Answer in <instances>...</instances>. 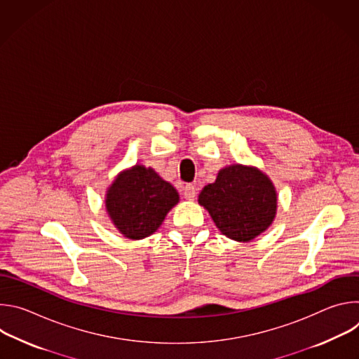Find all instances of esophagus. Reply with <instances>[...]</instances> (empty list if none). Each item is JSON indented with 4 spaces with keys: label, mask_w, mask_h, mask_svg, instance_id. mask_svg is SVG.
Listing matches in <instances>:
<instances>
[{
    "label": "esophagus",
    "mask_w": 359,
    "mask_h": 359,
    "mask_svg": "<svg viewBox=\"0 0 359 359\" xmlns=\"http://www.w3.org/2000/svg\"><path fill=\"white\" fill-rule=\"evenodd\" d=\"M183 197L186 200H194L196 198V187L193 184H186L183 189Z\"/></svg>",
    "instance_id": "esophagus-1"
}]
</instances>
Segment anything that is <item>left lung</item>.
Returning <instances> with one entry per match:
<instances>
[{
    "mask_svg": "<svg viewBox=\"0 0 359 359\" xmlns=\"http://www.w3.org/2000/svg\"><path fill=\"white\" fill-rule=\"evenodd\" d=\"M197 201L226 237L247 243L273 224L278 194L262 169L236 163L220 169L215 183L203 187Z\"/></svg>",
    "mask_w": 359,
    "mask_h": 359,
    "instance_id": "1",
    "label": "left lung"
}]
</instances>
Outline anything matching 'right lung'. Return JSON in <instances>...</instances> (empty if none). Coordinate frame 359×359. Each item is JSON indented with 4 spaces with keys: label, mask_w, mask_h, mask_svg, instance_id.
<instances>
[{
    "label": "right lung",
    "mask_w": 359,
    "mask_h": 359,
    "mask_svg": "<svg viewBox=\"0 0 359 359\" xmlns=\"http://www.w3.org/2000/svg\"><path fill=\"white\" fill-rule=\"evenodd\" d=\"M177 203V190L143 165L122 170L105 194L112 224L129 240H142L155 233Z\"/></svg>",
    "instance_id": "add662e5"
}]
</instances>
